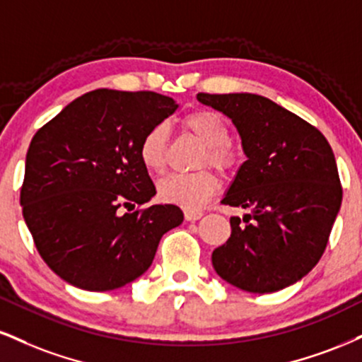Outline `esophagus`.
<instances>
[{"label": "esophagus", "instance_id": "obj_1", "mask_svg": "<svg viewBox=\"0 0 362 362\" xmlns=\"http://www.w3.org/2000/svg\"><path fill=\"white\" fill-rule=\"evenodd\" d=\"M202 216L204 214L200 211H185V219L190 221V223H192V221H199Z\"/></svg>", "mask_w": 362, "mask_h": 362}]
</instances>
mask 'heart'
<instances>
[{"label":"heart","instance_id":"1","mask_svg":"<svg viewBox=\"0 0 362 362\" xmlns=\"http://www.w3.org/2000/svg\"><path fill=\"white\" fill-rule=\"evenodd\" d=\"M185 132H189L206 146L204 163H211L221 172L233 170L239 162L238 151L229 143V124L221 115L209 110H197L187 115L182 121ZM168 129L165 124H156L148 129L139 141V162L148 172L158 173L165 167V150H167ZM219 189L214 173L197 172L189 175H168L158 184V197L167 204L197 211Z\"/></svg>","mask_w":362,"mask_h":362}]
</instances>
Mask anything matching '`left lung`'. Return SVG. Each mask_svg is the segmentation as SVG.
Masks as SVG:
<instances>
[{
    "instance_id": "obj_1",
    "label": "left lung",
    "mask_w": 362,
    "mask_h": 362,
    "mask_svg": "<svg viewBox=\"0 0 362 362\" xmlns=\"http://www.w3.org/2000/svg\"><path fill=\"white\" fill-rule=\"evenodd\" d=\"M236 126L246 162L221 202L250 211L230 217V238L212 252L224 281L273 293L319 263L342 202L337 165L319 129L258 94H197Z\"/></svg>"
}]
</instances>
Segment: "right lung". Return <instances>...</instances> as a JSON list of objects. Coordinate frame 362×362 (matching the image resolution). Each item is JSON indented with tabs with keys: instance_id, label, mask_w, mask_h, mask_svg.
<instances>
[{
	"instance_id": "1",
	"label": "right lung",
	"mask_w": 362,
	"mask_h": 362,
	"mask_svg": "<svg viewBox=\"0 0 362 362\" xmlns=\"http://www.w3.org/2000/svg\"><path fill=\"white\" fill-rule=\"evenodd\" d=\"M177 107L151 90L95 89L35 133L20 204L35 246L62 280L89 291L121 288L151 267L163 234L182 224L173 204L132 212L156 194L139 141Z\"/></svg>"
}]
</instances>
